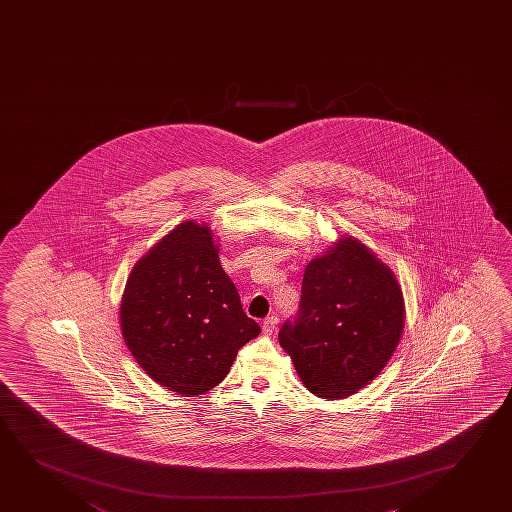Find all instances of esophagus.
I'll return each mask as SVG.
<instances>
[{"instance_id": "esophagus-1", "label": "esophagus", "mask_w": 512, "mask_h": 512, "mask_svg": "<svg viewBox=\"0 0 512 512\" xmlns=\"http://www.w3.org/2000/svg\"><path fill=\"white\" fill-rule=\"evenodd\" d=\"M276 327H278V317H267L262 322V333L266 334V336H271V334L275 333Z\"/></svg>"}]
</instances>
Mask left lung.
<instances>
[{"instance_id":"1","label":"left lung","mask_w":512,"mask_h":512,"mask_svg":"<svg viewBox=\"0 0 512 512\" xmlns=\"http://www.w3.org/2000/svg\"><path fill=\"white\" fill-rule=\"evenodd\" d=\"M405 304L393 271L356 237L304 269L299 312L278 340L310 393L338 400L368 386L400 343Z\"/></svg>"}]
</instances>
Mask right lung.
I'll return each mask as SVG.
<instances>
[{
	"instance_id": "add662e5",
	"label": "right lung",
	"mask_w": 512,
	"mask_h": 512,
	"mask_svg": "<svg viewBox=\"0 0 512 512\" xmlns=\"http://www.w3.org/2000/svg\"><path fill=\"white\" fill-rule=\"evenodd\" d=\"M119 319L142 370L183 396L218 386L237 350L260 333L220 266L213 232L192 220L179 223L135 264Z\"/></svg>"
}]
</instances>
